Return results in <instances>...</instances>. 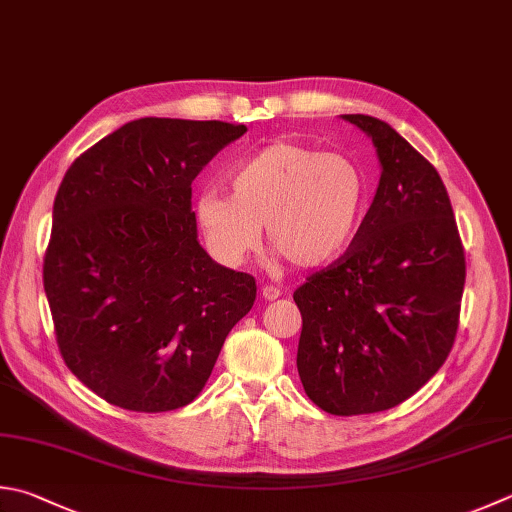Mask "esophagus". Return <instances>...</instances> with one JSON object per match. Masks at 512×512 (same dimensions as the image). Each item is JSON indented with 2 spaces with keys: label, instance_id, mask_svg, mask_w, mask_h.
I'll list each match as a JSON object with an SVG mask.
<instances>
[{
  "label": "esophagus",
  "instance_id": "esophagus-1",
  "mask_svg": "<svg viewBox=\"0 0 512 512\" xmlns=\"http://www.w3.org/2000/svg\"><path fill=\"white\" fill-rule=\"evenodd\" d=\"M260 296H263L265 301H276V298L281 296V287H276V285H263V287H260Z\"/></svg>",
  "mask_w": 512,
  "mask_h": 512
}]
</instances>
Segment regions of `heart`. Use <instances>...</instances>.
Listing matches in <instances>:
<instances>
[{
    "instance_id": "obj_1",
    "label": "heart",
    "mask_w": 512,
    "mask_h": 512,
    "mask_svg": "<svg viewBox=\"0 0 512 512\" xmlns=\"http://www.w3.org/2000/svg\"><path fill=\"white\" fill-rule=\"evenodd\" d=\"M231 194L202 191L196 218L214 256L238 265L269 245L296 267H321L354 243L370 182L354 158L298 142H272L238 162Z\"/></svg>"
}]
</instances>
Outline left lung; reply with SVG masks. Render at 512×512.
I'll use <instances>...</instances> for the list:
<instances>
[{
  "mask_svg": "<svg viewBox=\"0 0 512 512\" xmlns=\"http://www.w3.org/2000/svg\"><path fill=\"white\" fill-rule=\"evenodd\" d=\"M343 118L372 138L383 171L354 243L294 292L296 368L318 408L352 417L399 406L448 359L466 254L437 169L390 124Z\"/></svg>",
  "mask_w": 512,
  "mask_h": 512,
  "instance_id": "obj_1",
  "label": "left lung"
}]
</instances>
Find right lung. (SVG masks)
Returning a JSON list of instances; mask_svg holds the SVG:
<instances>
[{"instance_id": "obj_1", "label": "right lung", "mask_w": 512, "mask_h": 512, "mask_svg": "<svg viewBox=\"0 0 512 512\" xmlns=\"http://www.w3.org/2000/svg\"><path fill=\"white\" fill-rule=\"evenodd\" d=\"M245 124L140 118L66 171L44 254L55 341L111 406L167 412L205 388L256 278L198 243L191 182Z\"/></svg>"}]
</instances>
